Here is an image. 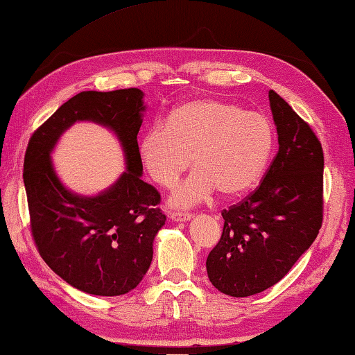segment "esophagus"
<instances>
[{
  "label": "esophagus",
  "mask_w": 355,
  "mask_h": 355,
  "mask_svg": "<svg viewBox=\"0 0 355 355\" xmlns=\"http://www.w3.org/2000/svg\"><path fill=\"white\" fill-rule=\"evenodd\" d=\"M193 217L190 212H173L171 218L174 222H189V220Z\"/></svg>",
  "instance_id": "esophagus-1"
}]
</instances>
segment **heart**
<instances>
[{
  "instance_id": "heart-1",
  "label": "heart",
  "mask_w": 355,
  "mask_h": 355,
  "mask_svg": "<svg viewBox=\"0 0 355 355\" xmlns=\"http://www.w3.org/2000/svg\"><path fill=\"white\" fill-rule=\"evenodd\" d=\"M274 129L267 118L217 98H191L176 107L166 123H157L139 141L149 176L171 189L193 157L196 170L171 196L189 207L218 190L241 195L257 184L274 150Z\"/></svg>"
}]
</instances>
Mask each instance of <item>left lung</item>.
<instances>
[{
	"mask_svg": "<svg viewBox=\"0 0 355 355\" xmlns=\"http://www.w3.org/2000/svg\"><path fill=\"white\" fill-rule=\"evenodd\" d=\"M269 102L278 153L259 187L222 212V237L206 261L209 280L232 297L263 293L280 282L322 225L321 143L272 89Z\"/></svg>",
	"mask_w": 355,
	"mask_h": 355,
	"instance_id": "8db88e82",
	"label": "left lung"
}]
</instances>
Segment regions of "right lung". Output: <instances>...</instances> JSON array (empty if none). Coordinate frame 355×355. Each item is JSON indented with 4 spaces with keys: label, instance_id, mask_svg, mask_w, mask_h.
<instances>
[{
    "label": "right lung",
    "instance_id": "right-lung-1",
    "mask_svg": "<svg viewBox=\"0 0 355 355\" xmlns=\"http://www.w3.org/2000/svg\"><path fill=\"white\" fill-rule=\"evenodd\" d=\"M143 92L83 91L56 110L28 143L23 182L31 234L40 257L64 282L94 295H123L137 288L153 261L155 234L165 225L160 193L141 179L137 135L143 123ZM78 120L107 126L119 137L126 171L96 197L66 189L49 154Z\"/></svg>",
    "mask_w": 355,
    "mask_h": 355
}]
</instances>
